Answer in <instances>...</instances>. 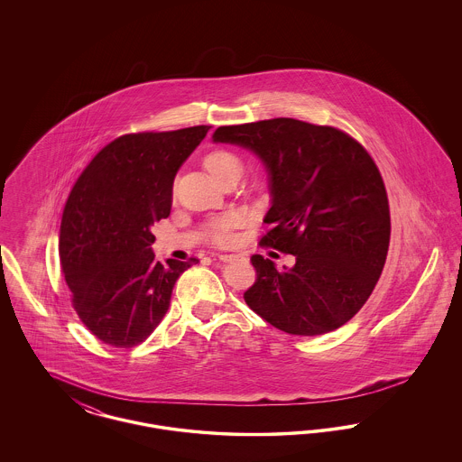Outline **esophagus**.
<instances>
[{"label":"esophagus","instance_id":"esophagus-1","mask_svg":"<svg viewBox=\"0 0 462 462\" xmlns=\"http://www.w3.org/2000/svg\"><path fill=\"white\" fill-rule=\"evenodd\" d=\"M237 258H239L237 254H218V260L225 262V263H226V262H232V260H237Z\"/></svg>","mask_w":462,"mask_h":462}]
</instances>
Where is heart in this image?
Wrapping results in <instances>:
<instances>
[{"mask_svg": "<svg viewBox=\"0 0 462 462\" xmlns=\"http://www.w3.org/2000/svg\"><path fill=\"white\" fill-rule=\"evenodd\" d=\"M206 171L218 183L237 180L242 173L244 162L241 155L230 149H213L202 157ZM239 218L236 215H221L209 221V236L217 244H228L232 241V230L237 226Z\"/></svg>", "mask_w": 462, "mask_h": 462, "instance_id": "obj_1", "label": "heart"}]
</instances>
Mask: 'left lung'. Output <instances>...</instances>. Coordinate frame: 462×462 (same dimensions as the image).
<instances>
[{"label": "left lung", "mask_w": 462, "mask_h": 462, "mask_svg": "<svg viewBox=\"0 0 462 462\" xmlns=\"http://www.w3.org/2000/svg\"><path fill=\"white\" fill-rule=\"evenodd\" d=\"M213 138L262 157L273 199L260 244L296 258L292 268H277L253 254L247 307L287 334L319 336L346 324L377 284L392 234L371 154L339 128L291 117L220 126Z\"/></svg>", "instance_id": "obj_1"}]
</instances>
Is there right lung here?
Here are the masks:
<instances>
[{"label": "right lung", "mask_w": 462, "mask_h": 462, "mask_svg": "<svg viewBox=\"0 0 462 462\" xmlns=\"http://www.w3.org/2000/svg\"><path fill=\"white\" fill-rule=\"evenodd\" d=\"M208 130L117 136L89 161L67 198L59 256L70 303L109 346L145 341L168 311L180 273L199 262H157L151 228L170 217L176 171Z\"/></svg>", "instance_id": "obj_1"}]
</instances>
